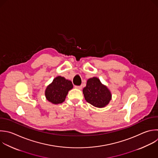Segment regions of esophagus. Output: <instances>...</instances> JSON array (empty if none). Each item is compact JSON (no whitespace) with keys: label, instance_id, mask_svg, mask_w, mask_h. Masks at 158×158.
Instances as JSON below:
<instances>
[{"label":"esophagus","instance_id":"1","mask_svg":"<svg viewBox=\"0 0 158 158\" xmlns=\"http://www.w3.org/2000/svg\"><path fill=\"white\" fill-rule=\"evenodd\" d=\"M75 88H77V89H82V86H75Z\"/></svg>","mask_w":158,"mask_h":158}]
</instances>
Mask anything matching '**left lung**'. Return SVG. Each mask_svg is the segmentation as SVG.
Wrapping results in <instances>:
<instances>
[{"instance_id": "left-lung-1", "label": "left lung", "mask_w": 158, "mask_h": 158, "mask_svg": "<svg viewBox=\"0 0 158 158\" xmlns=\"http://www.w3.org/2000/svg\"><path fill=\"white\" fill-rule=\"evenodd\" d=\"M83 93L88 103L98 108L106 107L112 99L110 91L97 77L90 78L87 80Z\"/></svg>"}]
</instances>
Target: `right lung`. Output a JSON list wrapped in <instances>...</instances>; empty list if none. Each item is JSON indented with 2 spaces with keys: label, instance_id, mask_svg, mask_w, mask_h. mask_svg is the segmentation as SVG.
<instances>
[{
  "label": "right lung",
  "instance_id": "add662e5",
  "mask_svg": "<svg viewBox=\"0 0 158 158\" xmlns=\"http://www.w3.org/2000/svg\"><path fill=\"white\" fill-rule=\"evenodd\" d=\"M73 86L70 80L64 77L58 76L54 78L45 89V96L46 99L54 104L62 103L69 93Z\"/></svg>",
  "mask_w": 158,
  "mask_h": 158
}]
</instances>
